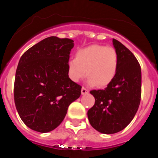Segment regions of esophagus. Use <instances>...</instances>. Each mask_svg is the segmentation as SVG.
I'll return each mask as SVG.
<instances>
[{
    "instance_id": "esophagus-1",
    "label": "esophagus",
    "mask_w": 158,
    "mask_h": 158,
    "mask_svg": "<svg viewBox=\"0 0 158 158\" xmlns=\"http://www.w3.org/2000/svg\"><path fill=\"white\" fill-rule=\"evenodd\" d=\"M88 93H89V90H88V89H86L85 88L82 87V89H81V94L82 95H85V94H87Z\"/></svg>"
}]
</instances>
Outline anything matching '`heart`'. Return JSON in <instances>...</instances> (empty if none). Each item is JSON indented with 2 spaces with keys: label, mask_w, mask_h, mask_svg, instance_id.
Segmentation results:
<instances>
[{
  "label": "heart",
  "mask_w": 158,
  "mask_h": 158,
  "mask_svg": "<svg viewBox=\"0 0 158 158\" xmlns=\"http://www.w3.org/2000/svg\"><path fill=\"white\" fill-rule=\"evenodd\" d=\"M118 67V53L114 47L95 44L77 51L76 58L68 62V73L73 81L78 82L87 73L89 85L104 87L112 81Z\"/></svg>",
  "instance_id": "1"
}]
</instances>
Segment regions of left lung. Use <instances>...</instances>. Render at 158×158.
<instances>
[{
    "label": "left lung",
    "instance_id": "8db88e82",
    "mask_svg": "<svg viewBox=\"0 0 158 158\" xmlns=\"http://www.w3.org/2000/svg\"><path fill=\"white\" fill-rule=\"evenodd\" d=\"M118 56L116 75L107 88L92 90L95 104L88 111L91 126L103 134L121 131L131 122L139 109L142 95L141 66L129 49L113 39Z\"/></svg>",
    "mask_w": 158,
    "mask_h": 158
}]
</instances>
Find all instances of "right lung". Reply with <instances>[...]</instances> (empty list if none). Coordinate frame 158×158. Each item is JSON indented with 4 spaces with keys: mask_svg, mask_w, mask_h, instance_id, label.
I'll use <instances>...</instances> for the list:
<instances>
[{
    "mask_svg": "<svg viewBox=\"0 0 158 158\" xmlns=\"http://www.w3.org/2000/svg\"><path fill=\"white\" fill-rule=\"evenodd\" d=\"M73 40L46 38L20 58L14 83L19 117L33 131L47 133L63 121L69 104L79 98L81 86L68 74Z\"/></svg>",
    "mask_w": 158,
    "mask_h": 158,
    "instance_id": "right-lung-1",
    "label": "right lung"
}]
</instances>
